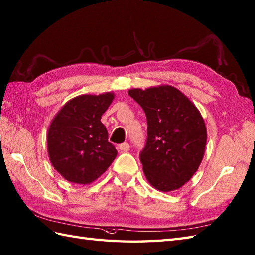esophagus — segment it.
<instances>
[{
	"label": "esophagus",
	"instance_id": "obj_1",
	"mask_svg": "<svg viewBox=\"0 0 255 255\" xmlns=\"http://www.w3.org/2000/svg\"><path fill=\"white\" fill-rule=\"evenodd\" d=\"M120 150H121L122 152H128V151L130 150L129 143H127V142H124V143H122V144L120 145Z\"/></svg>",
	"mask_w": 255,
	"mask_h": 255
}]
</instances>
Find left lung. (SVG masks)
Returning a JSON list of instances; mask_svg holds the SVG:
<instances>
[{
    "label": "left lung",
    "instance_id": "obj_1",
    "mask_svg": "<svg viewBox=\"0 0 255 255\" xmlns=\"http://www.w3.org/2000/svg\"><path fill=\"white\" fill-rule=\"evenodd\" d=\"M128 93L146 115L147 138L140 161L147 181L159 191L177 190L202 162L206 144L202 116L171 86L131 89Z\"/></svg>",
    "mask_w": 255,
    "mask_h": 255
}]
</instances>
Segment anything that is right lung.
Wrapping results in <instances>:
<instances>
[{
    "instance_id": "obj_1",
    "label": "right lung",
    "mask_w": 255,
    "mask_h": 255,
    "mask_svg": "<svg viewBox=\"0 0 255 255\" xmlns=\"http://www.w3.org/2000/svg\"><path fill=\"white\" fill-rule=\"evenodd\" d=\"M114 93L82 94L65 104L47 131L50 161L65 179L88 185L110 167L117 155L101 122Z\"/></svg>"
}]
</instances>
